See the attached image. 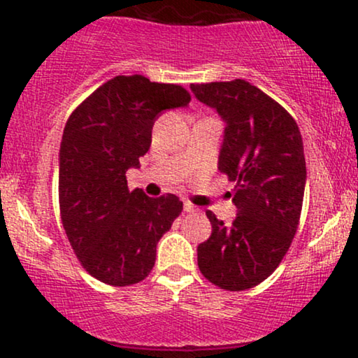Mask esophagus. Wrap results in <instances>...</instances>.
<instances>
[{"label":"esophagus","mask_w":358,"mask_h":358,"mask_svg":"<svg viewBox=\"0 0 358 358\" xmlns=\"http://www.w3.org/2000/svg\"><path fill=\"white\" fill-rule=\"evenodd\" d=\"M183 208H185V212H187V213H193V212H195V205L190 203V202H185V203H183Z\"/></svg>","instance_id":"obj_1"}]
</instances>
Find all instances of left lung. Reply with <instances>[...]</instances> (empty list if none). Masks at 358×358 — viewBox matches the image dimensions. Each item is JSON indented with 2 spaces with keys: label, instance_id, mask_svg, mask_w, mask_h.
I'll return each mask as SVG.
<instances>
[{
  "label": "left lung",
  "instance_id": "left-lung-1",
  "mask_svg": "<svg viewBox=\"0 0 358 358\" xmlns=\"http://www.w3.org/2000/svg\"><path fill=\"white\" fill-rule=\"evenodd\" d=\"M225 121L219 170L234 187L237 217L207 210L212 236L196 249L205 279L244 291L268 279L286 256L301 215L306 162L299 127L279 102L244 79L192 84Z\"/></svg>",
  "mask_w": 358,
  "mask_h": 358
}]
</instances>
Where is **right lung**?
I'll list each match as a JSON object with an SVG mask.
<instances>
[{"label":"right lung","instance_id":"right-lung-1","mask_svg":"<svg viewBox=\"0 0 358 358\" xmlns=\"http://www.w3.org/2000/svg\"><path fill=\"white\" fill-rule=\"evenodd\" d=\"M182 85L117 76L82 101L60 145V219L77 259L109 286H131L151 273L156 244L183 210L176 195L129 192L126 171L139 166L162 110L190 102Z\"/></svg>","mask_w":358,"mask_h":358}]
</instances>
